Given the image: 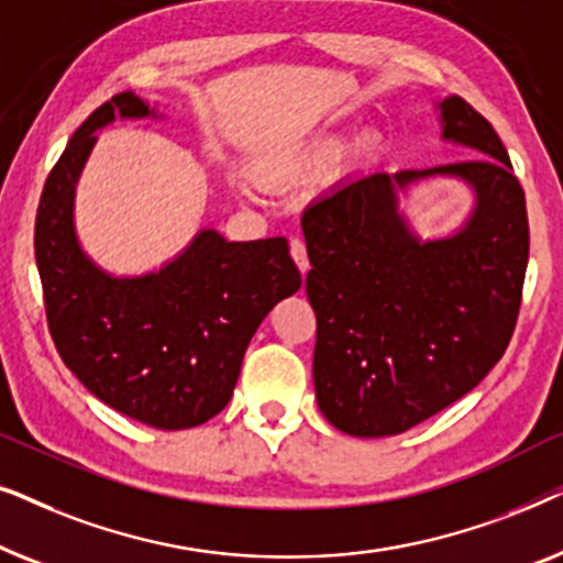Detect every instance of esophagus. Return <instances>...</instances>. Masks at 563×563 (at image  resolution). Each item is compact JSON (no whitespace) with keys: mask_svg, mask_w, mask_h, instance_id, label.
I'll return each mask as SVG.
<instances>
[{"mask_svg":"<svg viewBox=\"0 0 563 563\" xmlns=\"http://www.w3.org/2000/svg\"><path fill=\"white\" fill-rule=\"evenodd\" d=\"M289 253H291V258H295L299 272H302V276L310 272V258H307V249H305V243L299 241V238H291Z\"/></svg>","mask_w":563,"mask_h":563,"instance_id":"obj_1","label":"esophagus"}]
</instances>
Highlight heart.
I'll list each match as a JSON object with an SVG mask.
<instances>
[{"label": "heart", "instance_id": "b5f03b06", "mask_svg": "<svg viewBox=\"0 0 563 563\" xmlns=\"http://www.w3.org/2000/svg\"><path fill=\"white\" fill-rule=\"evenodd\" d=\"M382 135L374 133V130H366V133H361L356 141L351 143V161L353 164H372V161L382 153ZM338 153H341V137L322 135L318 141L305 143L302 148L287 153L282 161L268 166V176H272V179H284V176L310 172V168H320L330 164V161H335Z\"/></svg>", "mask_w": 563, "mask_h": 563}]
</instances>
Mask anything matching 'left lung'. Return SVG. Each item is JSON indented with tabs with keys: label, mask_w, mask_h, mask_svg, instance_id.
Here are the masks:
<instances>
[{
	"label": "left lung",
	"mask_w": 563,
	"mask_h": 563,
	"mask_svg": "<svg viewBox=\"0 0 563 563\" xmlns=\"http://www.w3.org/2000/svg\"><path fill=\"white\" fill-rule=\"evenodd\" d=\"M443 141L479 158L343 181L302 214L318 318L314 397L356 438L399 435L472 391L503 358L528 266L526 191L495 128L466 99L441 104ZM456 175L475 191L459 234L420 242L398 191Z\"/></svg>",
	"instance_id": "8db88e82"
}]
</instances>
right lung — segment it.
Here are the masks:
<instances>
[{
  "label": "right lung",
  "mask_w": 563,
  "mask_h": 563,
  "mask_svg": "<svg viewBox=\"0 0 563 563\" xmlns=\"http://www.w3.org/2000/svg\"><path fill=\"white\" fill-rule=\"evenodd\" d=\"M153 110L114 95L76 130L45 179L35 218V261L53 343L84 387L128 418L184 430L233 397L243 353L276 302L302 287L284 238L230 243L199 230L161 272L110 276L81 251L74 189L95 130Z\"/></svg>",
  "instance_id": "1"
}]
</instances>
